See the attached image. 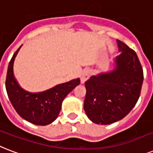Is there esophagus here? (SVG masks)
Here are the masks:
<instances>
[{"mask_svg":"<svg viewBox=\"0 0 153 153\" xmlns=\"http://www.w3.org/2000/svg\"><path fill=\"white\" fill-rule=\"evenodd\" d=\"M90 75H91V72H90L89 69H85L81 73V75H80V82H81V84H84L89 78Z\"/></svg>","mask_w":153,"mask_h":153,"instance_id":"34e87169","label":"esophagus"}]
</instances>
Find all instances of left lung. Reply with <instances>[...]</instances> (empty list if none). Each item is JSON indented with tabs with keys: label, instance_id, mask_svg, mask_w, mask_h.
Wrapping results in <instances>:
<instances>
[{
	"label": "left lung",
	"instance_id": "1",
	"mask_svg": "<svg viewBox=\"0 0 153 153\" xmlns=\"http://www.w3.org/2000/svg\"><path fill=\"white\" fill-rule=\"evenodd\" d=\"M121 52L112 72L93 76L85 83L84 109L98 125H109L127 116L139 99L144 80L141 64L137 53L117 40Z\"/></svg>",
	"mask_w": 153,
	"mask_h": 153
}]
</instances>
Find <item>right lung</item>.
<instances>
[{
	"mask_svg": "<svg viewBox=\"0 0 153 153\" xmlns=\"http://www.w3.org/2000/svg\"><path fill=\"white\" fill-rule=\"evenodd\" d=\"M21 47L9 64L5 80L7 94L16 112L23 119L36 125H49L57 118L64 99L80 80L77 78L41 93H28L21 88L13 75L14 60Z\"/></svg>",
	"mask_w": 153,
	"mask_h": 153,
	"instance_id": "1",
	"label": "right lung"
}]
</instances>
